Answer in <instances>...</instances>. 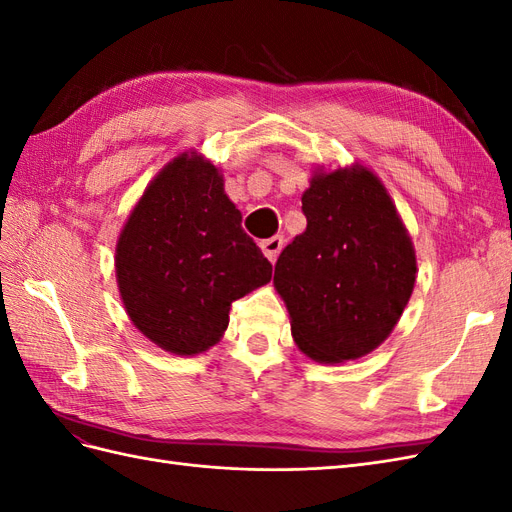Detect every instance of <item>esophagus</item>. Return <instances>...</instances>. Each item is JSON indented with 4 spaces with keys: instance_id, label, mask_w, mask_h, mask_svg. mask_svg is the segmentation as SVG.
I'll list each match as a JSON object with an SVG mask.
<instances>
[{
    "instance_id": "obj_1",
    "label": "esophagus",
    "mask_w": 512,
    "mask_h": 512,
    "mask_svg": "<svg viewBox=\"0 0 512 512\" xmlns=\"http://www.w3.org/2000/svg\"><path fill=\"white\" fill-rule=\"evenodd\" d=\"M260 247H262V252H265V256H267L271 262H275L277 256H280V252H282V247H284V239H282V237H271V239L262 241Z\"/></svg>"
}]
</instances>
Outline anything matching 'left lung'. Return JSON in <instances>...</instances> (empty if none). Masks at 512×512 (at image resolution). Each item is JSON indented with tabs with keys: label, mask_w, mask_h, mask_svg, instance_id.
<instances>
[{
	"label": "left lung",
	"mask_w": 512,
	"mask_h": 512,
	"mask_svg": "<svg viewBox=\"0 0 512 512\" xmlns=\"http://www.w3.org/2000/svg\"><path fill=\"white\" fill-rule=\"evenodd\" d=\"M301 203L307 228L277 258L273 284L307 356L354 361L378 348L404 314L416 280L412 241L365 168L314 175Z\"/></svg>",
	"instance_id": "obj_1"
}]
</instances>
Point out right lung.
I'll list each match as a JSON object with an SVG mask.
<instances>
[{"label": "right lung", "instance_id": "1", "mask_svg": "<svg viewBox=\"0 0 512 512\" xmlns=\"http://www.w3.org/2000/svg\"><path fill=\"white\" fill-rule=\"evenodd\" d=\"M117 284L134 327L173 354H198L228 327L230 305L271 280L211 162L175 158L123 226Z\"/></svg>", "mask_w": 512, "mask_h": 512}]
</instances>
